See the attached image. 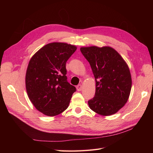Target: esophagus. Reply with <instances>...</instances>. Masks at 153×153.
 <instances>
[{
	"label": "esophagus",
	"instance_id": "34e87169",
	"mask_svg": "<svg viewBox=\"0 0 153 153\" xmlns=\"http://www.w3.org/2000/svg\"><path fill=\"white\" fill-rule=\"evenodd\" d=\"M82 86L81 84H78V85L76 86V89H77V91H80L81 89H82Z\"/></svg>",
	"mask_w": 153,
	"mask_h": 153
}]
</instances>
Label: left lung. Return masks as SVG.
Returning <instances> with one entry per match:
<instances>
[{
	"mask_svg": "<svg viewBox=\"0 0 153 153\" xmlns=\"http://www.w3.org/2000/svg\"><path fill=\"white\" fill-rule=\"evenodd\" d=\"M89 62L96 81L93 98L88 101L90 108L102 115L116 113L127 102L131 89V77L126 63L114 48L82 47Z\"/></svg>",
	"mask_w": 153,
	"mask_h": 153,
	"instance_id": "1",
	"label": "left lung"
}]
</instances>
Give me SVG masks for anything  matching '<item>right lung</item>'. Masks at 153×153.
Returning <instances> with one entry per match:
<instances>
[{
  "instance_id": "right-lung-1",
  "label": "right lung",
  "mask_w": 153,
  "mask_h": 153,
  "mask_svg": "<svg viewBox=\"0 0 153 153\" xmlns=\"http://www.w3.org/2000/svg\"><path fill=\"white\" fill-rule=\"evenodd\" d=\"M76 50L71 45L52 43L30 60L25 76L27 92L36 108L46 115L55 116L64 112L76 91L68 82L66 68Z\"/></svg>"
}]
</instances>
